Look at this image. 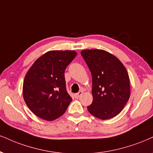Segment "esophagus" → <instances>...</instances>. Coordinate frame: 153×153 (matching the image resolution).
I'll return each mask as SVG.
<instances>
[{
	"label": "esophagus",
	"mask_w": 153,
	"mask_h": 153,
	"mask_svg": "<svg viewBox=\"0 0 153 153\" xmlns=\"http://www.w3.org/2000/svg\"><path fill=\"white\" fill-rule=\"evenodd\" d=\"M82 94H83V91H79L77 94H74V97H75V98H79L80 97V96H82Z\"/></svg>",
	"instance_id": "1"
}]
</instances>
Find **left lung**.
<instances>
[{
	"mask_svg": "<svg viewBox=\"0 0 153 153\" xmlns=\"http://www.w3.org/2000/svg\"><path fill=\"white\" fill-rule=\"evenodd\" d=\"M81 54L92 76L93 101L88 112L102 120L119 114L130 98L129 76L118 58L102 50H85Z\"/></svg>",
	"mask_w": 153,
	"mask_h": 153,
	"instance_id": "left-lung-1",
	"label": "left lung"
}]
</instances>
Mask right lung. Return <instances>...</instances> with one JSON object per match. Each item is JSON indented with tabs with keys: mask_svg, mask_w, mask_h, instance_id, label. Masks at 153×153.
I'll return each instance as SVG.
<instances>
[{
	"mask_svg": "<svg viewBox=\"0 0 153 153\" xmlns=\"http://www.w3.org/2000/svg\"><path fill=\"white\" fill-rule=\"evenodd\" d=\"M72 50L50 51L37 59L25 76V102L34 114L54 120L65 113L72 99L67 93L66 68L74 59Z\"/></svg>",
	"mask_w": 153,
	"mask_h": 153,
	"instance_id": "right-lung-1",
	"label": "right lung"
}]
</instances>
